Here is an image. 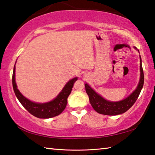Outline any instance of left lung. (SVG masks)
I'll list each match as a JSON object with an SVG mask.
<instances>
[{"mask_svg":"<svg viewBox=\"0 0 155 155\" xmlns=\"http://www.w3.org/2000/svg\"><path fill=\"white\" fill-rule=\"evenodd\" d=\"M144 82L143 71L140 57V80L136 90L127 98L119 102H110L104 99L93 90L87 84H85V90L91 105L98 114L107 115H116L124 114L132 107L138 98Z\"/></svg>","mask_w":155,"mask_h":155,"instance_id":"8db88e82","label":"left lung"}]
</instances>
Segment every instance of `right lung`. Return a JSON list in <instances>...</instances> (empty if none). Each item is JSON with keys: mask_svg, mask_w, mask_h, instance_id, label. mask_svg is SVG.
Here are the masks:
<instances>
[{"mask_svg": "<svg viewBox=\"0 0 155 155\" xmlns=\"http://www.w3.org/2000/svg\"><path fill=\"white\" fill-rule=\"evenodd\" d=\"M15 66L14 65L12 76V84L14 93L20 103L31 115L38 118L46 119L53 117L61 114L67 105L68 97L71 93L72 88L74 86V82L77 80V77L70 80L53 101L46 103H35L23 96L17 89L15 81Z\"/></svg>", "mask_w": 155, "mask_h": 155, "instance_id": "1", "label": "right lung"}]
</instances>
